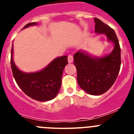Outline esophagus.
I'll use <instances>...</instances> for the list:
<instances>
[{
	"label": "esophagus",
	"mask_w": 134,
	"mask_h": 134,
	"mask_svg": "<svg viewBox=\"0 0 134 134\" xmlns=\"http://www.w3.org/2000/svg\"><path fill=\"white\" fill-rule=\"evenodd\" d=\"M74 60V58H73V56L72 55H69L68 56V63H72Z\"/></svg>",
	"instance_id": "1"
}]
</instances>
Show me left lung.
I'll return each mask as SVG.
<instances>
[{
    "label": "left lung",
    "instance_id": "left-lung-1",
    "mask_svg": "<svg viewBox=\"0 0 134 134\" xmlns=\"http://www.w3.org/2000/svg\"><path fill=\"white\" fill-rule=\"evenodd\" d=\"M94 23L95 33L107 36L108 41L114 44L113 51L99 58L79 50L74 55V64L80 88L92 95H100L107 92L118 78L121 66V49L114 30L97 18H94Z\"/></svg>",
    "mask_w": 134,
    "mask_h": 134
}]
</instances>
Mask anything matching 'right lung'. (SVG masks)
I'll use <instances>...</instances> for the list:
<instances>
[{
    "label": "right lung",
    "mask_w": 134,
    "mask_h": 134,
    "mask_svg": "<svg viewBox=\"0 0 134 134\" xmlns=\"http://www.w3.org/2000/svg\"><path fill=\"white\" fill-rule=\"evenodd\" d=\"M37 23L27 24L23 29ZM12 45L10 65L14 79L22 91L31 99L38 101H47L55 98L60 91L63 70L68 64V56L58 57L52 61L46 68L36 72H23L16 66L13 58Z\"/></svg>",
    "instance_id": "right-lung-1"
}]
</instances>
